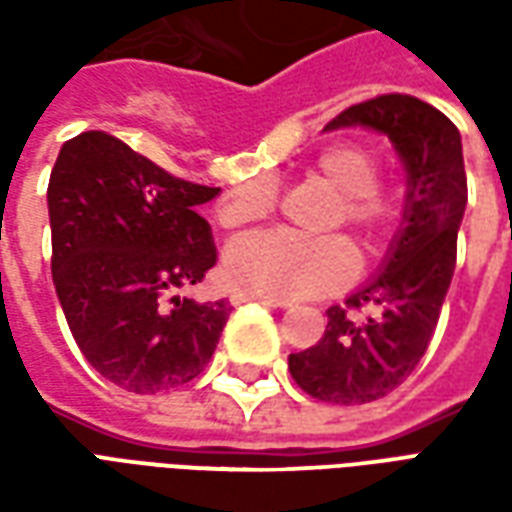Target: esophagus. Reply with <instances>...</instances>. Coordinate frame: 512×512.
Wrapping results in <instances>:
<instances>
[{"instance_id":"1","label":"esophagus","mask_w":512,"mask_h":512,"mask_svg":"<svg viewBox=\"0 0 512 512\" xmlns=\"http://www.w3.org/2000/svg\"><path fill=\"white\" fill-rule=\"evenodd\" d=\"M246 301H257V304H266V307H290L288 301L268 299V296H257V293H246V290H235L233 296H230V304H233V307L246 304Z\"/></svg>"}]
</instances>
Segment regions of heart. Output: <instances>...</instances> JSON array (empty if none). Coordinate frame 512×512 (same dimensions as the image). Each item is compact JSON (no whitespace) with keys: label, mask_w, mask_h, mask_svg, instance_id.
<instances>
[{"label":"heart","mask_w":512,"mask_h":512,"mask_svg":"<svg viewBox=\"0 0 512 512\" xmlns=\"http://www.w3.org/2000/svg\"><path fill=\"white\" fill-rule=\"evenodd\" d=\"M381 158L362 142H343L321 150L307 169V178L337 194L332 227L345 224L362 249L378 252L400 230L403 197L381 186ZM277 189L271 180H244L224 194L219 222L246 227L271 216ZM224 271L230 285L268 299H304L343 290L356 274V260L343 241H301L285 233L244 238L227 249Z\"/></svg>","instance_id":"b5f03b06"}]
</instances>
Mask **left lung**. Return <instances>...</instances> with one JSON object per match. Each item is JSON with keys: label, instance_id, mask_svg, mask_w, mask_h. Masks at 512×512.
I'll return each mask as SVG.
<instances>
[{"label": "left lung", "instance_id": "obj_1", "mask_svg": "<svg viewBox=\"0 0 512 512\" xmlns=\"http://www.w3.org/2000/svg\"><path fill=\"white\" fill-rule=\"evenodd\" d=\"M345 126L392 139L406 164V216L378 277L329 307L321 340L290 354L288 367L315 400L362 406L397 389L428 351L455 271L466 169L455 123L414 95H376L326 123Z\"/></svg>", "mask_w": 512, "mask_h": 512}]
</instances>
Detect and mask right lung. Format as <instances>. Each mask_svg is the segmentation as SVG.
I'll return each instance as SVG.
<instances>
[{"label": "right lung", "instance_id": "obj_1", "mask_svg": "<svg viewBox=\"0 0 512 512\" xmlns=\"http://www.w3.org/2000/svg\"><path fill=\"white\" fill-rule=\"evenodd\" d=\"M216 194L106 131L62 145L49 178L51 277L73 340L106 381L156 395L211 362L230 304L178 290L216 263L200 216Z\"/></svg>", "mask_w": 512, "mask_h": 512}]
</instances>
